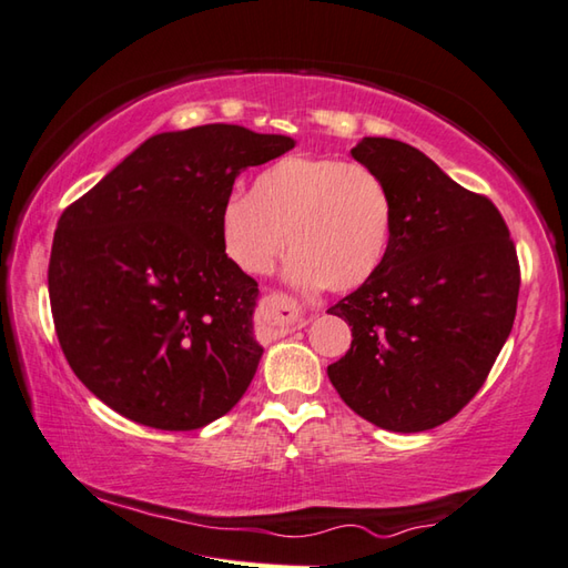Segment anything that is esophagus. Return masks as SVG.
<instances>
[{"label": "esophagus", "instance_id": "34e87169", "mask_svg": "<svg viewBox=\"0 0 568 568\" xmlns=\"http://www.w3.org/2000/svg\"><path fill=\"white\" fill-rule=\"evenodd\" d=\"M265 315H268L271 324H275L281 332H291L305 327V310L295 297L287 293H268L263 297Z\"/></svg>", "mask_w": 568, "mask_h": 568}]
</instances>
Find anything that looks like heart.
Returning <instances> with one entry per match:
<instances>
[{"instance_id": "1", "label": "heart", "mask_w": 568, "mask_h": 568, "mask_svg": "<svg viewBox=\"0 0 568 568\" xmlns=\"http://www.w3.org/2000/svg\"><path fill=\"white\" fill-rule=\"evenodd\" d=\"M220 236L226 256L246 273L271 271L291 246L295 283H324L334 293L356 291L388 256L393 197L361 163L285 155L253 178L248 197L224 202Z\"/></svg>"}]
</instances>
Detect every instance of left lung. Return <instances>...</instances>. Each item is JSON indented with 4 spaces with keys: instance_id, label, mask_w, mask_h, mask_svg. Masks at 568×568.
<instances>
[{
    "instance_id": "obj_1",
    "label": "left lung",
    "mask_w": 568,
    "mask_h": 568,
    "mask_svg": "<svg viewBox=\"0 0 568 568\" xmlns=\"http://www.w3.org/2000/svg\"><path fill=\"white\" fill-rule=\"evenodd\" d=\"M352 155L388 187L393 236L376 275L329 307L354 342L327 373L376 427L425 432L484 388L513 329L520 261L496 204L422 151L366 136Z\"/></svg>"
}]
</instances>
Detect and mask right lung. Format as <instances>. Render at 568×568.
Here are the masks:
<instances>
[{
	"mask_svg": "<svg viewBox=\"0 0 568 568\" xmlns=\"http://www.w3.org/2000/svg\"><path fill=\"white\" fill-rule=\"evenodd\" d=\"M295 146L236 124L168 131L60 214L48 295L72 373L114 413L190 432L253 381L258 283L226 256L236 175Z\"/></svg>",
	"mask_w": 568,
	"mask_h": 568,
	"instance_id": "right-lung-1",
	"label": "right lung"
}]
</instances>
